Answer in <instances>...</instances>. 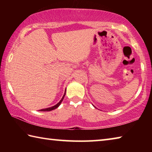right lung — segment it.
I'll return each instance as SVG.
<instances>
[{"instance_id": "right-lung-1", "label": "right lung", "mask_w": 152, "mask_h": 152, "mask_svg": "<svg viewBox=\"0 0 152 152\" xmlns=\"http://www.w3.org/2000/svg\"><path fill=\"white\" fill-rule=\"evenodd\" d=\"M65 94H66V91H65V92H64V96H63V97L61 98V99L60 100V101L58 102V104H56V105H54V106H53V107H49V108H47V109H41V110H39L40 111H51V110H54V109H57V108L60 106V104H61V102H62V101H63V99H64V96H65Z\"/></svg>"}]
</instances>
